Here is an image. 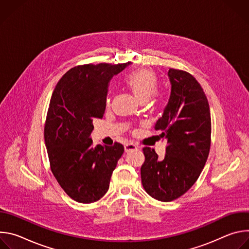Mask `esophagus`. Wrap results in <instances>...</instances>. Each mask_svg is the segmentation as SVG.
<instances>
[{
    "mask_svg": "<svg viewBox=\"0 0 249 249\" xmlns=\"http://www.w3.org/2000/svg\"><path fill=\"white\" fill-rule=\"evenodd\" d=\"M125 152L126 153H128V152H131V151H136V150H138V148L134 145V144H127V145H125Z\"/></svg>",
    "mask_w": 249,
    "mask_h": 249,
    "instance_id": "34e87169",
    "label": "esophagus"
}]
</instances>
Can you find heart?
<instances>
[{"label":"heart","mask_w":249,"mask_h":249,"mask_svg":"<svg viewBox=\"0 0 249 249\" xmlns=\"http://www.w3.org/2000/svg\"><path fill=\"white\" fill-rule=\"evenodd\" d=\"M124 85L140 103H146L150 107H155L164 100V93L157 89V76L149 68H140L127 74ZM109 104L110 98L107 97L106 106Z\"/></svg>","instance_id":"b5f03b06"}]
</instances>
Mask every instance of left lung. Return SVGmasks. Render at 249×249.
Listing matches in <instances>:
<instances>
[{"label":"left lung","instance_id":"1","mask_svg":"<svg viewBox=\"0 0 249 249\" xmlns=\"http://www.w3.org/2000/svg\"><path fill=\"white\" fill-rule=\"evenodd\" d=\"M171 93L155 129L167 140L165 155L143 149L145 161L141 178L153 198L170 202L186 193L196 182L211 147V114L207 96L197 80L186 71L169 69Z\"/></svg>","mask_w":249,"mask_h":249}]
</instances>
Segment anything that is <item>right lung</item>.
Masks as SVG:
<instances>
[{"instance_id":"right-lung-1","label":"right lung","mask_w":249,"mask_h":249,"mask_svg":"<svg viewBox=\"0 0 249 249\" xmlns=\"http://www.w3.org/2000/svg\"><path fill=\"white\" fill-rule=\"evenodd\" d=\"M127 65L76 66L52 93L44 125L50 168L66 194L79 203H93L105 195L124 152L117 142L110 147H93L89 136L92 121L103 117L110 79Z\"/></svg>"}]
</instances>
